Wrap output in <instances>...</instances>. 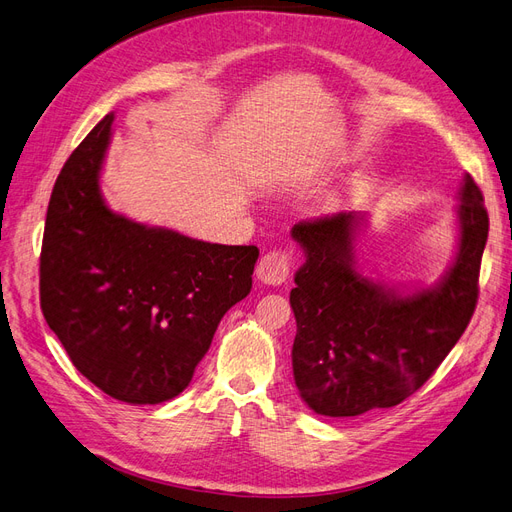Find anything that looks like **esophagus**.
<instances>
[{"instance_id":"34e87169","label":"esophagus","mask_w":512,"mask_h":512,"mask_svg":"<svg viewBox=\"0 0 512 512\" xmlns=\"http://www.w3.org/2000/svg\"><path fill=\"white\" fill-rule=\"evenodd\" d=\"M290 262H293V258H290V254L286 250L267 252L265 256L260 258L258 267H256L258 280L262 284H271V286L282 284L290 273Z\"/></svg>"}]
</instances>
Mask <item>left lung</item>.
<instances>
[{"instance_id": "obj_1", "label": "left lung", "mask_w": 512, "mask_h": 512, "mask_svg": "<svg viewBox=\"0 0 512 512\" xmlns=\"http://www.w3.org/2000/svg\"><path fill=\"white\" fill-rule=\"evenodd\" d=\"M459 254L433 288L400 295L355 269L359 219L338 213L293 226L306 252L295 275V385L321 416L349 418L403 403L431 379L472 321L489 234L485 198L469 174L459 193Z\"/></svg>"}]
</instances>
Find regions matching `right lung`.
Segmentation results:
<instances>
[{"label": "right lung", "mask_w": 512, "mask_h": 512, "mask_svg": "<svg viewBox=\"0 0 512 512\" xmlns=\"http://www.w3.org/2000/svg\"><path fill=\"white\" fill-rule=\"evenodd\" d=\"M114 114L53 185L40 250V308L75 368L122 403L181 394L215 329L252 290L256 245H217L107 209L99 189Z\"/></svg>", "instance_id": "add662e5"}]
</instances>
